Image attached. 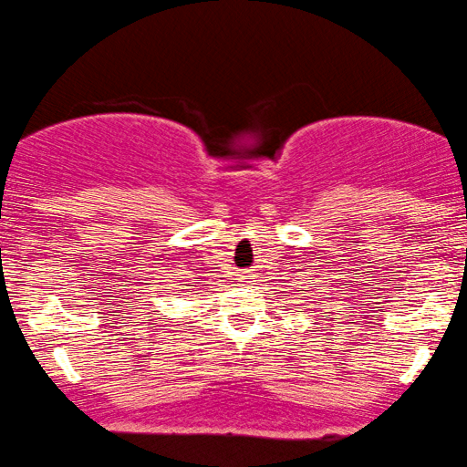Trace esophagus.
I'll return each instance as SVG.
<instances>
[{"mask_svg":"<svg viewBox=\"0 0 467 467\" xmlns=\"http://www.w3.org/2000/svg\"><path fill=\"white\" fill-rule=\"evenodd\" d=\"M243 277H244V279H254V282H255V273H254V271H244Z\"/></svg>","mask_w":467,"mask_h":467,"instance_id":"obj_1","label":"esophagus"}]
</instances>
